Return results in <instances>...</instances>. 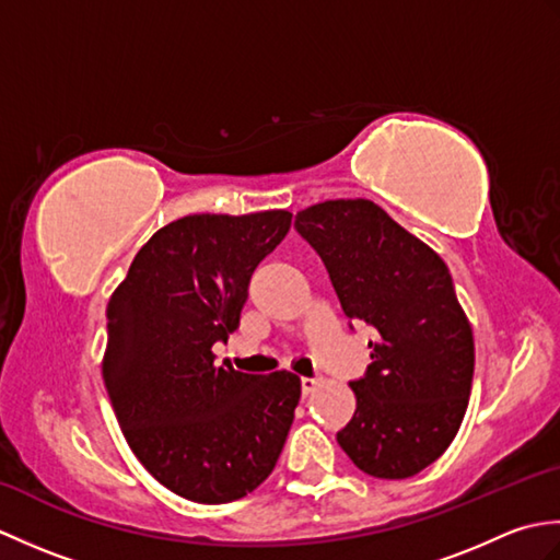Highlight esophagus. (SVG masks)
Wrapping results in <instances>:
<instances>
[{
	"label": "esophagus",
	"mask_w": 560,
	"mask_h": 560,
	"mask_svg": "<svg viewBox=\"0 0 560 560\" xmlns=\"http://www.w3.org/2000/svg\"><path fill=\"white\" fill-rule=\"evenodd\" d=\"M319 387V380L317 377H301V392H303V397H307V395H313V392Z\"/></svg>",
	"instance_id": "34e87169"
}]
</instances>
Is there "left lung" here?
<instances>
[{"instance_id": "1", "label": "left lung", "mask_w": 560, "mask_h": 560, "mask_svg": "<svg viewBox=\"0 0 560 560\" xmlns=\"http://www.w3.org/2000/svg\"><path fill=\"white\" fill-rule=\"evenodd\" d=\"M329 271L341 311L375 329L341 450L375 479H409L455 440L469 404L474 337L438 253L368 199L295 213Z\"/></svg>"}]
</instances>
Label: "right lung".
<instances>
[{
    "label": "right lung",
    "mask_w": 560,
    "mask_h": 560,
    "mask_svg": "<svg viewBox=\"0 0 560 560\" xmlns=\"http://www.w3.org/2000/svg\"><path fill=\"white\" fill-rule=\"evenodd\" d=\"M291 229L283 209L192 213L151 235L108 303L103 380L137 459L165 489L219 505L277 464L301 377L213 363L241 325L249 277Z\"/></svg>",
    "instance_id": "1"
}]
</instances>
